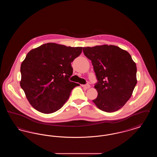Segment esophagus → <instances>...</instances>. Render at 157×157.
<instances>
[{
	"instance_id": "esophagus-1",
	"label": "esophagus",
	"mask_w": 157,
	"mask_h": 157,
	"mask_svg": "<svg viewBox=\"0 0 157 157\" xmlns=\"http://www.w3.org/2000/svg\"><path fill=\"white\" fill-rule=\"evenodd\" d=\"M83 87H84V88H87V89H88V88H90V84L87 83V84H86V85H83Z\"/></svg>"
}]
</instances>
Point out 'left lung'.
I'll list each match as a JSON object with an SVG mask.
<instances>
[{"mask_svg": "<svg viewBox=\"0 0 157 157\" xmlns=\"http://www.w3.org/2000/svg\"><path fill=\"white\" fill-rule=\"evenodd\" d=\"M91 60L97 82L98 97L92 101L101 110L115 112L131 98L136 84V67L130 54L118 46L83 48Z\"/></svg>", "mask_w": 157, "mask_h": 157, "instance_id": "8db88e82", "label": "left lung"}]
</instances>
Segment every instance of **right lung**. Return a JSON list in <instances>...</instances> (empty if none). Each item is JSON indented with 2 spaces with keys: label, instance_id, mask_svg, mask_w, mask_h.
<instances>
[{
  "label": "right lung",
  "instance_id": "1",
  "mask_svg": "<svg viewBox=\"0 0 157 157\" xmlns=\"http://www.w3.org/2000/svg\"><path fill=\"white\" fill-rule=\"evenodd\" d=\"M82 47L48 43L31 50L21 67V86L31 105L38 111L51 113L61 108L79 83L71 82V62Z\"/></svg>",
  "mask_w": 157,
  "mask_h": 157
}]
</instances>
